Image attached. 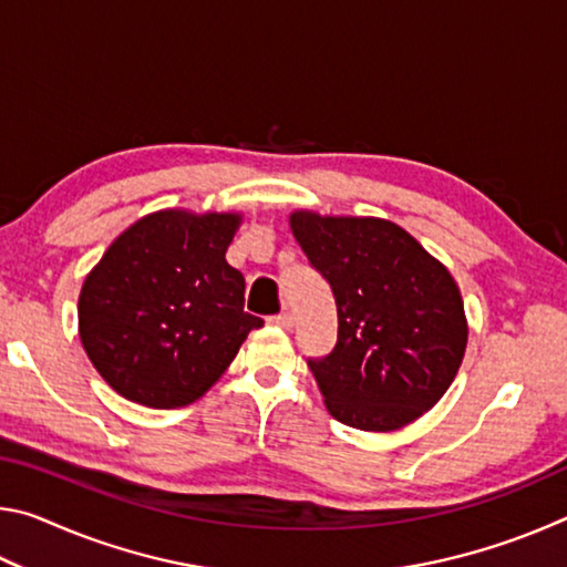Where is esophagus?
<instances>
[{
	"instance_id": "34e87169",
	"label": "esophagus",
	"mask_w": 567,
	"mask_h": 567,
	"mask_svg": "<svg viewBox=\"0 0 567 567\" xmlns=\"http://www.w3.org/2000/svg\"><path fill=\"white\" fill-rule=\"evenodd\" d=\"M270 322L275 324V328H282V330H290L292 328V315L290 312H282V315H275V318H270Z\"/></svg>"
}]
</instances>
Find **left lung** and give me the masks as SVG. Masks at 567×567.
<instances>
[{"label": "left lung", "instance_id": "1", "mask_svg": "<svg viewBox=\"0 0 567 567\" xmlns=\"http://www.w3.org/2000/svg\"><path fill=\"white\" fill-rule=\"evenodd\" d=\"M290 229L338 305V344L307 362L330 415L368 433L425 415L467 348L463 297L447 267L390 219L295 209Z\"/></svg>", "mask_w": 567, "mask_h": 567}]
</instances>
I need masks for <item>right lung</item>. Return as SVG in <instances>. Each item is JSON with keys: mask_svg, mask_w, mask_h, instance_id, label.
<instances>
[{"mask_svg": "<svg viewBox=\"0 0 567 567\" xmlns=\"http://www.w3.org/2000/svg\"><path fill=\"white\" fill-rule=\"evenodd\" d=\"M239 213L159 209L130 225L84 277L76 318L102 380L137 405L172 410L205 395L262 320L225 252Z\"/></svg>", "mask_w": 567, "mask_h": 567, "instance_id": "add662e5", "label": "right lung"}]
</instances>
